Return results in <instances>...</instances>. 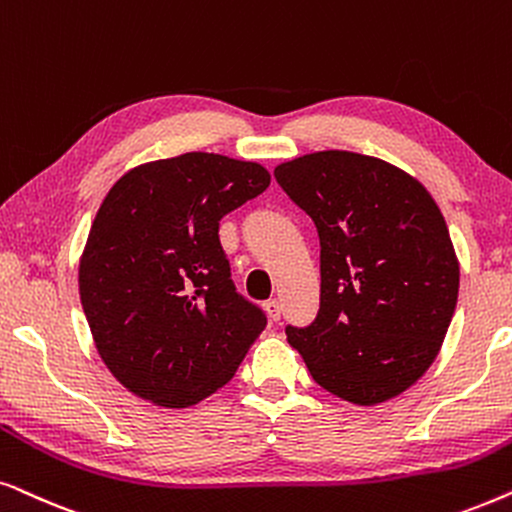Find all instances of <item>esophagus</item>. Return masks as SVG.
<instances>
[{
    "mask_svg": "<svg viewBox=\"0 0 512 512\" xmlns=\"http://www.w3.org/2000/svg\"><path fill=\"white\" fill-rule=\"evenodd\" d=\"M264 311H267L271 320H278L281 318V302L278 299H269V302H264Z\"/></svg>",
    "mask_w": 512,
    "mask_h": 512,
    "instance_id": "esophagus-1",
    "label": "esophagus"
}]
</instances>
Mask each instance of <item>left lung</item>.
<instances>
[{"label": "left lung", "mask_w": 512, "mask_h": 512, "mask_svg": "<svg viewBox=\"0 0 512 512\" xmlns=\"http://www.w3.org/2000/svg\"><path fill=\"white\" fill-rule=\"evenodd\" d=\"M274 175L320 238V309L309 327H285L290 346L337 398H395L438 356L459 297L438 203L403 168L344 149L278 163Z\"/></svg>", "instance_id": "left-lung-1"}]
</instances>
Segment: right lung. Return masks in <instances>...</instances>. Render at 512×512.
<instances>
[{"label":"right lung","instance_id":"add662e5","mask_svg":"<svg viewBox=\"0 0 512 512\" xmlns=\"http://www.w3.org/2000/svg\"><path fill=\"white\" fill-rule=\"evenodd\" d=\"M262 163L187 152L140 163L102 199L79 260L98 356L159 407H192L234 377L267 327L238 295L220 220L269 187Z\"/></svg>","mask_w":512,"mask_h":512}]
</instances>
